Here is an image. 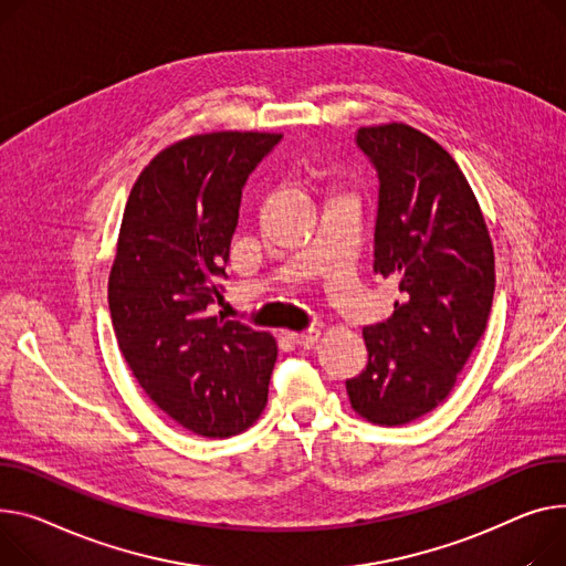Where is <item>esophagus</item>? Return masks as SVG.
Listing matches in <instances>:
<instances>
[{
  "instance_id": "obj_1",
  "label": "esophagus",
  "mask_w": 566,
  "mask_h": 566,
  "mask_svg": "<svg viewBox=\"0 0 566 566\" xmlns=\"http://www.w3.org/2000/svg\"><path fill=\"white\" fill-rule=\"evenodd\" d=\"M318 336H321L318 329H307V332H300V334H291L293 344L303 346V348H312L318 342Z\"/></svg>"
}]
</instances>
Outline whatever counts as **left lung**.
Masks as SVG:
<instances>
[{
    "mask_svg": "<svg viewBox=\"0 0 566 566\" xmlns=\"http://www.w3.org/2000/svg\"><path fill=\"white\" fill-rule=\"evenodd\" d=\"M380 177L373 271L398 284L385 323L364 327L366 370L346 382L375 426H405L453 391L486 327L494 245L471 186L446 149L405 123L357 132Z\"/></svg>",
    "mask_w": 566,
    "mask_h": 566,
    "instance_id": "8db88e82",
    "label": "left lung"
}]
</instances>
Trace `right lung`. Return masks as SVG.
Masks as SVG:
<instances>
[{"mask_svg": "<svg viewBox=\"0 0 566 566\" xmlns=\"http://www.w3.org/2000/svg\"><path fill=\"white\" fill-rule=\"evenodd\" d=\"M282 134L211 132L168 145L132 186L108 275L113 329L134 378L200 437L248 430L269 400V332L207 316L220 295L248 175Z\"/></svg>", "mask_w": 566, "mask_h": 566, "instance_id": "right-lung-1", "label": "right lung"}]
</instances>
